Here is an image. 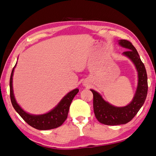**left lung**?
Here are the masks:
<instances>
[{"label": "left lung", "instance_id": "obj_1", "mask_svg": "<svg viewBox=\"0 0 156 156\" xmlns=\"http://www.w3.org/2000/svg\"><path fill=\"white\" fill-rule=\"evenodd\" d=\"M119 44L129 49L122 54L132 61L138 72V86L132 101L125 107H115L103 100L97 91L90 89L93 94V109L96 118L101 124L111 126L126 124L132 120L144 103L148 90L147 72L135 47L126 40H120Z\"/></svg>", "mask_w": 156, "mask_h": 156}]
</instances>
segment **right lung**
I'll list each match as a JSON object with an SVG mask.
<instances>
[{
    "mask_svg": "<svg viewBox=\"0 0 156 156\" xmlns=\"http://www.w3.org/2000/svg\"><path fill=\"white\" fill-rule=\"evenodd\" d=\"M16 64H15V66H16ZM15 67L11 72L10 82H9V83H10L11 101L15 110L20 114V116L23 119V120L26 122L36 129L41 130H50L56 129V128L62 125L68 118L70 104H71L76 94L78 93L79 90L78 88L70 91L61 100V101L58 103L55 108L47 114L42 115H32L27 114L17 104L14 97L12 83H13V75Z\"/></svg>",
    "mask_w": 156,
    "mask_h": 156,
    "instance_id": "right-lung-1",
    "label": "right lung"
}]
</instances>
